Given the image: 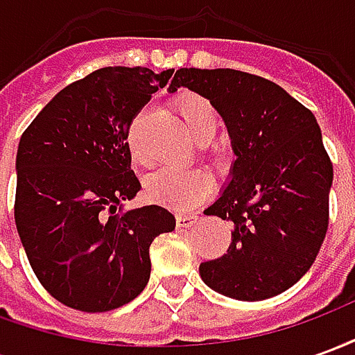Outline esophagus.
Returning <instances> with one entry per match:
<instances>
[{
	"label": "esophagus",
	"mask_w": 355,
	"mask_h": 355,
	"mask_svg": "<svg viewBox=\"0 0 355 355\" xmlns=\"http://www.w3.org/2000/svg\"><path fill=\"white\" fill-rule=\"evenodd\" d=\"M196 223H198V215H188V213H178L177 215L178 228H190Z\"/></svg>",
	"instance_id": "esophagus-1"
}]
</instances>
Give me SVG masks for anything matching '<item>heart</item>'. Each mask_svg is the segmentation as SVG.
Listing matches in <instances>:
<instances>
[{
  "mask_svg": "<svg viewBox=\"0 0 355 355\" xmlns=\"http://www.w3.org/2000/svg\"><path fill=\"white\" fill-rule=\"evenodd\" d=\"M175 106L182 117L186 131L190 132V137L196 142H207L213 139V135L218 129V117H216L213 104L207 98L196 93H182L175 101ZM139 117L135 119V123L129 129L127 144H129L132 162L140 167H148L150 159L142 152L139 139H137ZM211 188H213L211 177L203 169H196V167L192 169H162L150 175L144 182V192H146L148 200L165 205V207L178 209V211L196 207L211 193Z\"/></svg>",
  "mask_w": 355,
  "mask_h": 355,
  "instance_id": "obj_1",
  "label": "heart"
}]
</instances>
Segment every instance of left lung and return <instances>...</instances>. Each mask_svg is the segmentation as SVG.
Segmentation results:
<instances>
[{
  "instance_id": "1",
  "label": "left lung",
  "mask_w": 355,
  "mask_h": 355,
  "mask_svg": "<svg viewBox=\"0 0 355 355\" xmlns=\"http://www.w3.org/2000/svg\"><path fill=\"white\" fill-rule=\"evenodd\" d=\"M178 87L211 101L238 155L205 209L232 223L230 247L201 262V279L236 300L275 297L310 270L327 234L333 163L315 116L274 81L230 68H180L169 91Z\"/></svg>"
}]
</instances>
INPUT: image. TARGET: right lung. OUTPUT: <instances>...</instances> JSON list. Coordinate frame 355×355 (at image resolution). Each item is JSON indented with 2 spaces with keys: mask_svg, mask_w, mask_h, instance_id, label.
I'll return each instance as SVG.
<instances>
[{
  "mask_svg": "<svg viewBox=\"0 0 355 355\" xmlns=\"http://www.w3.org/2000/svg\"><path fill=\"white\" fill-rule=\"evenodd\" d=\"M173 70L108 66L64 87L22 132L15 223L30 266L58 302L108 312L150 279V245L175 230L165 207L117 211L140 190L127 135Z\"/></svg>",
  "mask_w": 355,
  "mask_h": 355,
  "instance_id": "right-lung-1",
  "label": "right lung"
}]
</instances>
